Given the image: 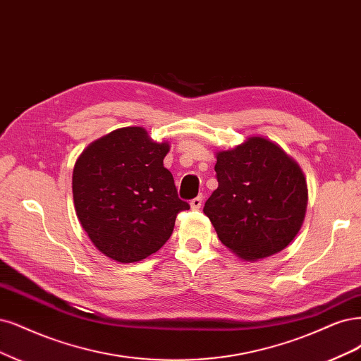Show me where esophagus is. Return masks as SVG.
<instances>
[{"label": "esophagus", "mask_w": 361, "mask_h": 361, "mask_svg": "<svg viewBox=\"0 0 361 361\" xmlns=\"http://www.w3.org/2000/svg\"><path fill=\"white\" fill-rule=\"evenodd\" d=\"M202 204H203V195H198V197H195L191 200V207L192 209H200Z\"/></svg>", "instance_id": "obj_1"}]
</instances>
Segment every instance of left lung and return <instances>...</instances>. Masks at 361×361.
<instances>
[{"mask_svg": "<svg viewBox=\"0 0 361 361\" xmlns=\"http://www.w3.org/2000/svg\"><path fill=\"white\" fill-rule=\"evenodd\" d=\"M218 188L203 212L222 245L246 261L275 255L302 228L307 185L300 166L263 135L216 152Z\"/></svg>", "mask_w": 361, "mask_h": 361, "instance_id": "obj_1", "label": "left lung"}]
</instances>
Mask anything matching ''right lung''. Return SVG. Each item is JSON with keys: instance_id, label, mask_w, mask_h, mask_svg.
<instances>
[{"instance_id": "right-lung-1", "label": "right lung", "mask_w": 361, "mask_h": 361, "mask_svg": "<svg viewBox=\"0 0 361 361\" xmlns=\"http://www.w3.org/2000/svg\"><path fill=\"white\" fill-rule=\"evenodd\" d=\"M169 151L145 128L123 127L92 142L74 164L76 215L97 250L118 263L155 254L190 209L163 164Z\"/></svg>"}]
</instances>
